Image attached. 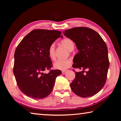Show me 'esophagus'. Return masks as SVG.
I'll use <instances>...</instances> for the list:
<instances>
[{
  "label": "esophagus",
  "mask_w": 121,
  "mask_h": 121,
  "mask_svg": "<svg viewBox=\"0 0 121 121\" xmlns=\"http://www.w3.org/2000/svg\"><path fill=\"white\" fill-rule=\"evenodd\" d=\"M67 72V70H62V74H65V73Z\"/></svg>",
  "instance_id": "34e87169"
}]
</instances>
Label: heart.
<instances>
[{"label":"heart","mask_w":121,"mask_h":121,"mask_svg":"<svg viewBox=\"0 0 121 121\" xmlns=\"http://www.w3.org/2000/svg\"><path fill=\"white\" fill-rule=\"evenodd\" d=\"M61 44L63 46L67 49L69 51H71L74 48V44L70 39L65 38L61 41ZM48 54L52 60H54L56 58L55 54V45L54 44H51L48 48ZM72 64V61L70 59L57 60L54 63V67L56 69L61 70H65L71 66Z\"/></svg>","instance_id":"obj_1"}]
</instances>
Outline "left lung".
I'll return each instance as SVG.
<instances>
[{
    "label": "left lung",
    "mask_w": 121,
    "mask_h": 121,
    "mask_svg": "<svg viewBox=\"0 0 121 121\" xmlns=\"http://www.w3.org/2000/svg\"><path fill=\"white\" fill-rule=\"evenodd\" d=\"M63 34L75 43L78 50L73 58V68L83 70L76 72L71 89L81 97H92L102 89L107 79L109 66L107 45L100 35L90 28L76 27ZM85 69L88 71L84 74Z\"/></svg>",
    "instance_id": "left-lung-1"
}]
</instances>
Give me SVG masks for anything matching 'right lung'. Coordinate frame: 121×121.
Wrapping results in <instances>:
<instances>
[{
    "label": "right lung",
    "instance_id": "add662e5",
    "mask_svg": "<svg viewBox=\"0 0 121 121\" xmlns=\"http://www.w3.org/2000/svg\"><path fill=\"white\" fill-rule=\"evenodd\" d=\"M56 30H34L26 35L14 53L13 73L22 92L34 99H43L51 93L60 70L44 73L52 67L48 48L56 39L63 37Z\"/></svg>",
    "mask_w": 121,
    "mask_h": 121
}]
</instances>
